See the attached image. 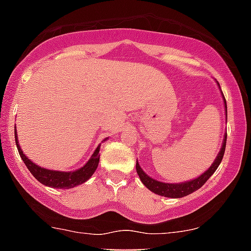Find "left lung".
<instances>
[{
  "mask_svg": "<svg viewBox=\"0 0 251 251\" xmlns=\"http://www.w3.org/2000/svg\"><path fill=\"white\" fill-rule=\"evenodd\" d=\"M223 97V93H222ZM223 100H225V107H226V117H227V106H226V100L223 97ZM226 140H227V132L225 134V139H223L222 148H221L220 153L217 155V158L214 159L213 165L208 168L207 171L201 174L199 177L194 178V180L186 181V182H178V184H168V182H161V181H157L154 178L149 177L148 175L145 174L142 170V167L139 166L138 161H136V172L139 175V178L142 180L143 184L148 187L149 190L153 191L154 194H158L161 197L166 198H184L189 194L197 191L198 189H201L205 182H207L208 178L214 174L220 163L222 162L223 154H225V149H226Z\"/></svg>",
  "mask_w": 251,
  "mask_h": 251,
  "instance_id": "obj_1",
  "label": "left lung"
}]
</instances>
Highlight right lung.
I'll list each match as a JSON object with an SVG mask.
<instances>
[{
    "instance_id": "obj_1",
    "label": "right lung",
    "mask_w": 251,
    "mask_h": 251,
    "mask_svg": "<svg viewBox=\"0 0 251 251\" xmlns=\"http://www.w3.org/2000/svg\"><path fill=\"white\" fill-rule=\"evenodd\" d=\"M15 142H16L19 154H20L22 159L24 161L25 166L28 167V170L31 172V175H33L41 184L46 185V186L56 187V189H71V187L77 186V185L83 184V182H85V181H88L92 177V175L96 172L97 167H98V163H100V145L94 151L92 157L89 158V161L86 162L83 167L76 170V171H52V170L43 168L41 167V166L33 163V162L23 153L22 148H20V145H19L18 136H16V129H15Z\"/></svg>"
}]
</instances>
